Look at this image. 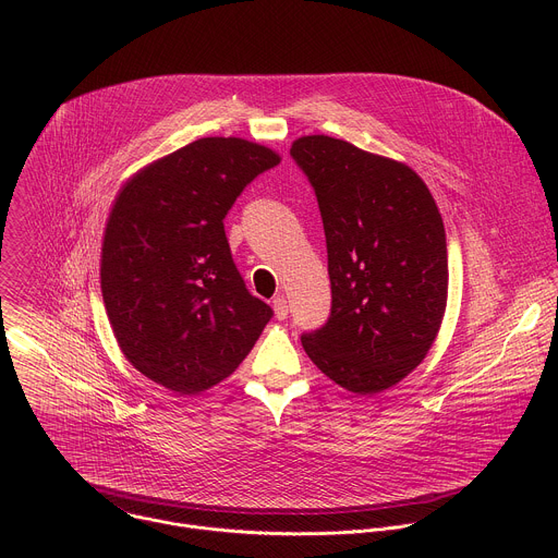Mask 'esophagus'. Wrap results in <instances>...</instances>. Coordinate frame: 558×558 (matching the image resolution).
Returning <instances> with one entry per match:
<instances>
[{"mask_svg": "<svg viewBox=\"0 0 558 558\" xmlns=\"http://www.w3.org/2000/svg\"><path fill=\"white\" fill-rule=\"evenodd\" d=\"M271 306H274V313H276L278 320H284V317L289 315V304H287V298H284V295H278V298H274Z\"/></svg>", "mask_w": 558, "mask_h": 558, "instance_id": "34e87169", "label": "esophagus"}]
</instances>
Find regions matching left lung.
<instances>
[{
    "mask_svg": "<svg viewBox=\"0 0 558 558\" xmlns=\"http://www.w3.org/2000/svg\"><path fill=\"white\" fill-rule=\"evenodd\" d=\"M320 205L331 317L302 336L311 362L355 395H375L415 371L430 351L448 300L439 207L402 161L311 134L291 143Z\"/></svg>",
    "mask_w": 558,
    "mask_h": 558,
    "instance_id": "obj_1",
    "label": "left lung"
}]
</instances>
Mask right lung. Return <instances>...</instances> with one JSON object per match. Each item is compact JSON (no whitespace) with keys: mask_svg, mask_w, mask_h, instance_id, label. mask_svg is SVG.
<instances>
[{"mask_svg":"<svg viewBox=\"0 0 558 558\" xmlns=\"http://www.w3.org/2000/svg\"><path fill=\"white\" fill-rule=\"evenodd\" d=\"M278 163L267 145L207 136L121 185L104 231L101 293L121 353L147 379L198 395L238 368L271 320L231 260L222 218Z\"/></svg>","mask_w":558,"mask_h":558,"instance_id":"right-lung-1","label":"right lung"}]
</instances>
